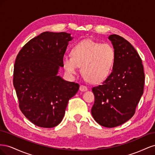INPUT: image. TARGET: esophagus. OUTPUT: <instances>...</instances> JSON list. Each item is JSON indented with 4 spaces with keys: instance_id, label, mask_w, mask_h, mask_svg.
I'll list each match as a JSON object with an SVG mask.
<instances>
[{
    "instance_id": "34e87169",
    "label": "esophagus",
    "mask_w": 155,
    "mask_h": 155,
    "mask_svg": "<svg viewBox=\"0 0 155 155\" xmlns=\"http://www.w3.org/2000/svg\"><path fill=\"white\" fill-rule=\"evenodd\" d=\"M79 90H80L81 92H85V91H87L88 90V88L86 86L81 85L80 87H79Z\"/></svg>"
}]
</instances>
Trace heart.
Masks as SVG:
<instances>
[{
    "instance_id": "obj_1",
    "label": "heart",
    "mask_w": 155,
    "mask_h": 155,
    "mask_svg": "<svg viewBox=\"0 0 155 155\" xmlns=\"http://www.w3.org/2000/svg\"><path fill=\"white\" fill-rule=\"evenodd\" d=\"M72 56L64 55L63 68L70 76L81 72L87 80L98 83L109 76L115 61V51L109 44H101L92 39H84L75 45Z\"/></svg>"
}]
</instances>
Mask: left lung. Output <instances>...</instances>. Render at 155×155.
<instances>
[{
    "mask_svg": "<svg viewBox=\"0 0 155 155\" xmlns=\"http://www.w3.org/2000/svg\"><path fill=\"white\" fill-rule=\"evenodd\" d=\"M109 39L115 51L114 63L105 81L92 89L95 101L91 113L97 124L112 128L134 114L143 93L145 76L141 58L132 45L116 34Z\"/></svg>",
    "mask_w": 155,
    "mask_h": 155,
    "instance_id": "left-lung-1",
    "label": "left lung"
}]
</instances>
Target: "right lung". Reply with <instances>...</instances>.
Instances as JSON below:
<instances>
[{
	"mask_svg": "<svg viewBox=\"0 0 155 155\" xmlns=\"http://www.w3.org/2000/svg\"><path fill=\"white\" fill-rule=\"evenodd\" d=\"M66 32L45 31L31 39L18 54L13 86L22 114L40 127L51 128L63 118L68 100L78 92V83L58 76L68 42Z\"/></svg>",
	"mask_w": 155,
	"mask_h": 155,
	"instance_id": "obj_1",
	"label": "right lung"
}]
</instances>
